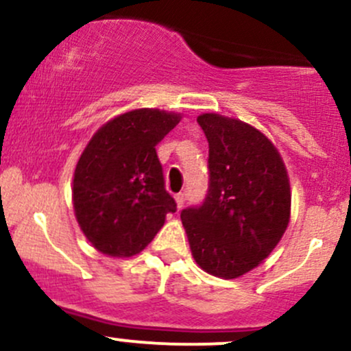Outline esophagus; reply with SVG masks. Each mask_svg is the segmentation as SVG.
I'll use <instances>...</instances> for the list:
<instances>
[{"label": "esophagus", "mask_w": 351, "mask_h": 351, "mask_svg": "<svg viewBox=\"0 0 351 351\" xmlns=\"http://www.w3.org/2000/svg\"><path fill=\"white\" fill-rule=\"evenodd\" d=\"M175 199H176V206L182 208L183 203H184V193H178L175 195Z\"/></svg>", "instance_id": "esophagus-1"}]
</instances>
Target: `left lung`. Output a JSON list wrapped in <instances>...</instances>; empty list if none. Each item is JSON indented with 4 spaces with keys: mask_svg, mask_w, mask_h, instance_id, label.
<instances>
[{
    "mask_svg": "<svg viewBox=\"0 0 351 351\" xmlns=\"http://www.w3.org/2000/svg\"><path fill=\"white\" fill-rule=\"evenodd\" d=\"M210 146V186L202 206L182 211L196 265L233 280L275 250L290 223L291 191L276 146L237 118H196Z\"/></svg>",
    "mask_w": 351,
    "mask_h": 351,
    "instance_id": "left-lung-1",
    "label": "left lung"
}]
</instances>
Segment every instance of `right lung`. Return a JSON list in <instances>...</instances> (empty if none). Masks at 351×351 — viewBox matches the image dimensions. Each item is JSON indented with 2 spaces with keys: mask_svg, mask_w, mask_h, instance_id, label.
<instances>
[{
  "mask_svg": "<svg viewBox=\"0 0 351 351\" xmlns=\"http://www.w3.org/2000/svg\"><path fill=\"white\" fill-rule=\"evenodd\" d=\"M180 119L182 113L158 108L126 111L106 121L83 149L73 208L86 240L103 255H138L176 211L155 146Z\"/></svg>",
  "mask_w": 351,
  "mask_h": 351,
  "instance_id": "obj_1",
  "label": "right lung"
}]
</instances>
